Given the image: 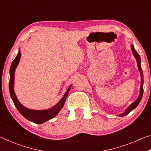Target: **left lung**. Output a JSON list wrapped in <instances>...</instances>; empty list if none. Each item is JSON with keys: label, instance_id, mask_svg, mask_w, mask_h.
I'll return each mask as SVG.
<instances>
[{"label": "left lung", "instance_id": "1", "mask_svg": "<svg viewBox=\"0 0 151 151\" xmlns=\"http://www.w3.org/2000/svg\"><path fill=\"white\" fill-rule=\"evenodd\" d=\"M131 49L132 50V52H133V55L137 59V65H138V68H139V72L140 74V76H141V84H140V94L139 96L138 97V99L136 100V101H134V103H132L131 105H130L128 108L127 109L126 111H125L124 112L120 114V116H124L127 115L130 112L132 111L134 109L136 108V107L138 106V104H139L140 101H141L142 97V94H143V83H144V80H143V75H142V70L141 68V66H140V58L139 55L138 54V52L136 51V50L134 49V48L133 47V45H131Z\"/></svg>", "mask_w": 151, "mask_h": 151}]
</instances>
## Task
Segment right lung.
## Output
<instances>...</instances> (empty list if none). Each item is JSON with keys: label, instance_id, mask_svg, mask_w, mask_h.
<instances>
[{"label": "right lung", "instance_id": "obj_1", "mask_svg": "<svg viewBox=\"0 0 151 151\" xmlns=\"http://www.w3.org/2000/svg\"><path fill=\"white\" fill-rule=\"evenodd\" d=\"M21 53L19 50L16 58H14L12 62L11 68H10V81H9V91L15 106L17 107L18 111H19L20 114L22 116L25 117L27 119L30 121H32L37 124H41L46 121H48L51 119L54 118L58 113V112L60 111V109L63 108L64 104L65 103L66 97L68 96V94L69 93L70 89V86L68 88L67 91L65 94V95L63 97V99L58 102L56 105L52 107L50 109L45 110V111H35V110H30L26 108L24 106H22L20 102L18 100L16 95H15L14 91V72L16 69L18 64L19 63Z\"/></svg>", "mask_w": 151, "mask_h": 151}]
</instances>
